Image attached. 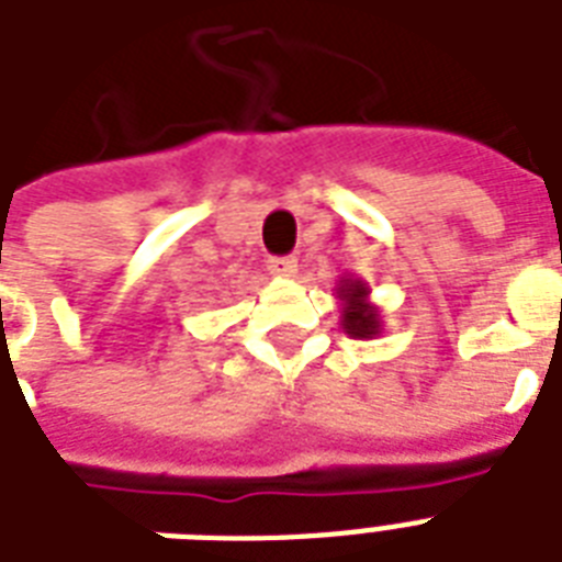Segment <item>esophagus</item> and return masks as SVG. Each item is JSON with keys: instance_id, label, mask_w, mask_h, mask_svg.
<instances>
[{"instance_id": "34e87169", "label": "esophagus", "mask_w": 562, "mask_h": 562, "mask_svg": "<svg viewBox=\"0 0 562 562\" xmlns=\"http://www.w3.org/2000/svg\"><path fill=\"white\" fill-rule=\"evenodd\" d=\"M268 271L273 277H294L297 273V259L294 256H271L268 259Z\"/></svg>"}]
</instances>
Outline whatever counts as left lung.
<instances>
[{
  "instance_id": "left-lung-1",
  "label": "left lung",
  "mask_w": 562,
  "mask_h": 562,
  "mask_svg": "<svg viewBox=\"0 0 562 562\" xmlns=\"http://www.w3.org/2000/svg\"><path fill=\"white\" fill-rule=\"evenodd\" d=\"M335 297L341 303V329L350 338L370 341L382 335V312L370 300V285L356 273H344L335 285Z\"/></svg>"
}]
</instances>
